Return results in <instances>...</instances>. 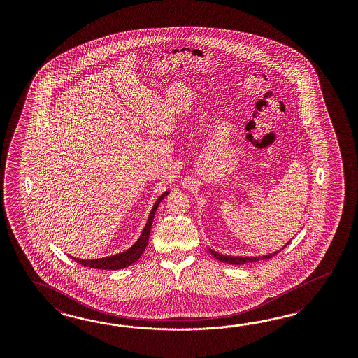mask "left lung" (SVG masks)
<instances>
[{"label":"left lung","instance_id":"8db88e82","mask_svg":"<svg viewBox=\"0 0 358 358\" xmlns=\"http://www.w3.org/2000/svg\"><path fill=\"white\" fill-rule=\"evenodd\" d=\"M290 243V241H289ZM289 243L285 245V247H287L289 245ZM283 247V248H285ZM282 248V250H283ZM208 252L219 261H223V262H227V264H232V265H243V264H247V262H256V261L259 260H268V259H271L274 255H277L278 252H273V253H269V255H265V256H250V257H241V256H224V255H220V253H217L215 250H210L208 248Z\"/></svg>","mask_w":358,"mask_h":358}]
</instances>
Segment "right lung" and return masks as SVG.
<instances>
[{
	"label": "right lung",
	"mask_w": 358,
	"mask_h": 358,
	"mask_svg": "<svg viewBox=\"0 0 358 358\" xmlns=\"http://www.w3.org/2000/svg\"><path fill=\"white\" fill-rule=\"evenodd\" d=\"M169 194V192H164L156 201V203L153 205L151 210V214L147 220V224L141 232V238H138V241L131 247L130 250H124L122 253H117L114 256H108V257H102V259H96V260H80L76 257L69 256L72 260L77 261L78 264L87 266V268H94V269H105V271H120L123 268L130 266L131 264H134L135 261L141 259L143 252L145 250L147 244H148V238L151 234L152 222L155 217L156 208L160 205V202L163 201L166 195Z\"/></svg>",
	"instance_id": "add662e5"
}]
</instances>
